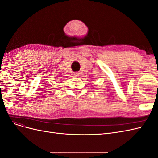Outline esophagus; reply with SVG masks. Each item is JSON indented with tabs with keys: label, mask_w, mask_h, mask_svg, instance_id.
<instances>
[{
	"label": "esophagus",
	"mask_w": 158,
	"mask_h": 158,
	"mask_svg": "<svg viewBox=\"0 0 158 158\" xmlns=\"http://www.w3.org/2000/svg\"><path fill=\"white\" fill-rule=\"evenodd\" d=\"M74 75L76 76V77H78V76L80 75V73H78V72H76V73H74Z\"/></svg>",
	"instance_id": "34e87169"
}]
</instances>
